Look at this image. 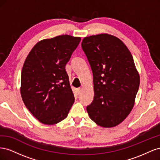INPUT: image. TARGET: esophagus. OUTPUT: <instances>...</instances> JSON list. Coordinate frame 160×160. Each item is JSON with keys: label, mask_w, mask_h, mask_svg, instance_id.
<instances>
[{"label": "esophagus", "mask_w": 160, "mask_h": 160, "mask_svg": "<svg viewBox=\"0 0 160 160\" xmlns=\"http://www.w3.org/2000/svg\"><path fill=\"white\" fill-rule=\"evenodd\" d=\"M81 88H78L77 89V92L78 94H79L81 93Z\"/></svg>", "instance_id": "1"}]
</instances>
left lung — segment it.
<instances>
[{"mask_svg": "<svg viewBox=\"0 0 160 160\" xmlns=\"http://www.w3.org/2000/svg\"><path fill=\"white\" fill-rule=\"evenodd\" d=\"M81 47L93 75L94 98L87 111L99 126L115 127L130 113L139 89L133 57L119 38L108 34L85 37Z\"/></svg>", "mask_w": 160, "mask_h": 160, "instance_id": "8db88e82", "label": "left lung"}]
</instances>
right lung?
<instances>
[{
    "mask_svg": "<svg viewBox=\"0 0 160 160\" xmlns=\"http://www.w3.org/2000/svg\"><path fill=\"white\" fill-rule=\"evenodd\" d=\"M80 37L60 35L34 46L21 72V94L32 115L43 124L65 119L75 101L65 65Z\"/></svg>",
    "mask_w": 160,
    "mask_h": 160,
    "instance_id": "right-lung-1",
    "label": "right lung"
}]
</instances>
